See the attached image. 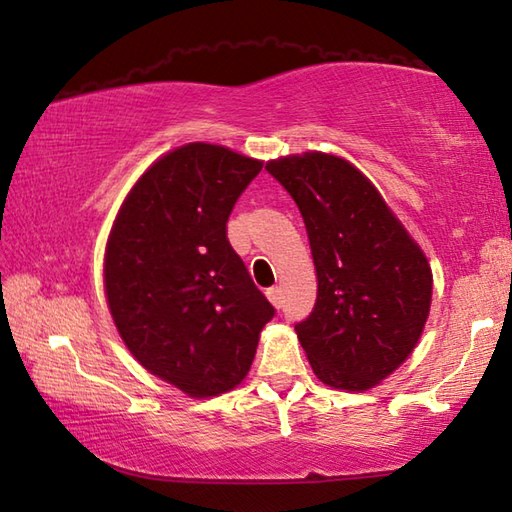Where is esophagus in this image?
<instances>
[{"label": "esophagus", "mask_w": 512, "mask_h": 512, "mask_svg": "<svg viewBox=\"0 0 512 512\" xmlns=\"http://www.w3.org/2000/svg\"><path fill=\"white\" fill-rule=\"evenodd\" d=\"M267 298H269V303H272L276 310L278 307L283 305V292H281V287H272V289H267Z\"/></svg>", "instance_id": "obj_1"}]
</instances>
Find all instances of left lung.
<instances>
[{
    "instance_id": "obj_1",
    "label": "left lung",
    "mask_w": 512,
    "mask_h": 512,
    "mask_svg": "<svg viewBox=\"0 0 512 512\" xmlns=\"http://www.w3.org/2000/svg\"><path fill=\"white\" fill-rule=\"evenodd\" d=\"M265 169L294 198L310 238L318 292L296 334L316 379L345 392L376 388L426 327V254L350 160L305 151L269 160Z\"/></svg>"
}]
</instances>
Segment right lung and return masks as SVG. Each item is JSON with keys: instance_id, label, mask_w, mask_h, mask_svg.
Wrapping results in <instances>:
<instances>
[{"instance_id": "add662e5", "label": "right lung", "mask_w": 512, "mask_h": 512, "mask_svg": "<svg viewBox=\"0 0 512 512\" xmlns=\"http://www.w3.org/2000/svg\"><path fill=\"white\" fill-rule=\"evenodd\" d=\"M263 160L189 142L129 189L104 249L106 305L144 370L187 397L238 388L274 307L227 240V218Z\"/></svg>"}]
</instances>
